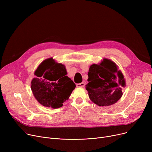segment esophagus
<instances>
[{
    "mask_svg": "<svg viewBox=\"0 0 152 152\" xmlns=\"http://www.w3.org/2000/svg\"><path fill=\"white\" fill-rule=\"evenodd\" d=\"M85 86V83H81L76 84V87H84Z\"/></svg>",
    "mask_w": 152,
    "mask_h": 152,
    "instance_id": "34e87169",
    "label": "esophagus"
}]
</instances>
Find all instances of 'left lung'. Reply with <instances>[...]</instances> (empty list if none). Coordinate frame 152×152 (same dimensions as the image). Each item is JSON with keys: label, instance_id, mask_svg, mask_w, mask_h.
<instances>
[{"label": "left lung", "instance_id": "8db88e82", "mask_svg": "<svg viewBox=\"0 0 152 152\" xmlns=\"http://www.w3.org/2000/svg\"><path fill=\"white\" fill-rule=\"evenodd\" d=\"M88 76L86 90L90 99L96 105L110 106L122 97L125 79L113 61L104 58L98 65L93 64L89 68Z\"/></svg>", "mask_w": 152, "mask_h": 152}]
</instances>
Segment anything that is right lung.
Listing matches in <instances>:
<instances>
[{"label":"right lung","instance_id":"add662e5","mask_svg":"<svg viewBox=\"0 0 152 152\" xmlns=\"http://www.w3.org/2000/svg\"><path fill=\"white\" fill-rule=\"evenodd\" d=\"M31 83L34 97L44 107L58 108L68 100L76 87L66 75L65 66L52 58L44 60L34 72Z\"/></svg>","mask_w":152,"mask_h":152}]
</instances>
